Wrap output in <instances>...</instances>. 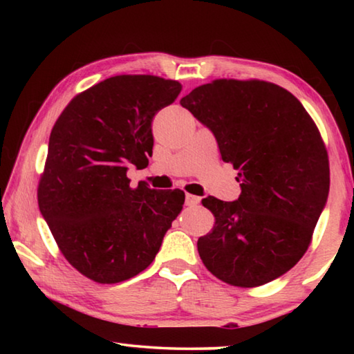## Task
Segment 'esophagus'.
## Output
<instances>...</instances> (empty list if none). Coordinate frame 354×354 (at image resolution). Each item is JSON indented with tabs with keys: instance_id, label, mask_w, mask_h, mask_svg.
<instances>
[{
	"instance_id": "1",
	"label": "esophagus",
	"mask_w": 354,
	"mask_h": 354,
	"mask_svg": "<svg viewBox=\"0 0 354 354\" xmlns=\"http://www.w3.org/2000/svg\"><path fill=\"white\" fill-rule=\"evenodd\" d=\"M200 203V196L185 194V205L187 206H196Z\"/></svg>"
}]
</instances>
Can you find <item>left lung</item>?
<instances>
[{
    "label": "left lung",
    "mask_w": 354,
    "mask_h": 354,
    "mask_svg": "<svg viewBox=\"0 0 354 354\" xmlns=\"http://www.w3.org/2000/svg\"><path fill=\"white\" fill-rule=\"evenodd\" d=\"M181 106L212 131L242 183L236 201H201L215 217L196 243L203 263L231 286L270 283L306 253L326 205L329 165L319 128L290 92L259 80L203 84Z\"/></svg>",
    "instance_id": "1"
}]
</instances>
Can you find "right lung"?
Masks as SVG:
<instances>
[{"label":"right lung","mask_w":354,"mask_h":354,"mask_svg":"<svg viewBox=\"0 0 354 354\" xmlns=\"http://www.w3.org/2000/svg\"><path fill=\"white\" fill-rule=\"evenodd\" d=\"M178 81L120 75L70 101L53 127L39 206L61 253L84 277L115 284L153 262L184 205L183 190L131 187L129 164L148 165L153 117Z\"/></svg>","instance_id":"obj_1"}]
</instances>
